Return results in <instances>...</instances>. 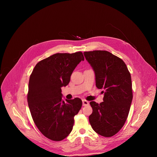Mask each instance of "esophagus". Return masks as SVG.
I'll return each mask as SVG.
<instances>
[{"mask_svg":"<svg viewBox=\"0 0 157 157\" xmlns=\"http://www.w3.org/2000/svg\"><path fill=\"white\" fill-rule=\"evenodd\" d=\"M89 104V102H88L87 101H86V100H85V99H83V100H82V105H83L84 106L88 105Z\"/></svg>","mask_w":157,"mask_h":157,"instance_id":"1","label":"esophagus"}]
</instances>
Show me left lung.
Returning a JSON list of instances; mask_svg holds the SVG:
<instances>
[{"instance_id":"1","label":"left lung","mask_w":157,"mask_h":157,"mask_svg":"<svg viewBox=\"0 0 157 157\" xmlns=\"http://www.w3.org/2000/svg\"><path fill=\"white\" fill-rule=\"evenodd\" d=\"M84 55L95 72L96 87L105 89L102 103L90 102L93 113L89 121L96 133L110 137L122 128L129 113L133 98L130 73L121 58L107 51Z\"/></svg>"}]
</instances>
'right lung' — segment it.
<instances>
[{
  "instance_id": "add662e5",
  "label": "right lung",
  "mask_w": 157,
  "mask_h": 157,
  "mask_svg": "<svg viewBox=\"0 0 157 157\" xmlns=\"http://www.w3.org/2000/svg\"><path fill=\"white\" fill-rule=\"evenodd\" d=\"M84 59L81 52L56 53L39 61L30 75L27 102L36 127L44 136L61 141L71 133L74 117L82 106L78 98L62 101V86L70 81L76 66Z\"/></svg>"
}]
</instances>
